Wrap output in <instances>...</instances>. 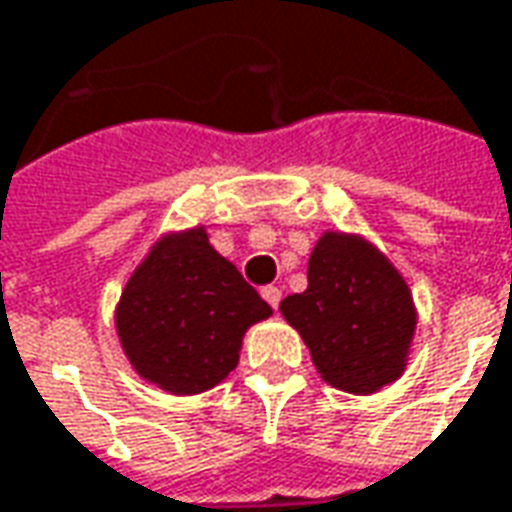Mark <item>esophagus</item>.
Masks as SVG:
<instances>
[{"label": "esophagus", "mask_w": 512, "mask_h": 512, "mask_svg": "<svg viewBox=\"0 0 512 512\" xmlns=\"http://www.w3.org/2000/svg\"><path fill=\"white\" fill-rule=\"evenodd\" d=\"M262 298L270 303L273 309H278V303H281V290H278V287H264Z\"/></svg>", "instance_id": "esophagus-1"}]
</instances>
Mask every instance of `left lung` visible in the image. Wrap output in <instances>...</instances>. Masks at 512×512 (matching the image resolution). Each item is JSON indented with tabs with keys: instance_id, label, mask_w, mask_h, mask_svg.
Wrapping results in <instances>:
<instances>
[{
	"instance_id": "obj_1",
	"label": "left lung",
	"mask_w": 512,
	"mask_h": 512,
	"mask_svg": "<svg viewBox=\"0 0 512 512\" xmlns=\"http://www.w3.org/2000/svg\"><path fill=\"white\" fill-rule=\"evenodd\" d=\"M309 287L281 301L323 382L368 396L407 368L415 303L382 250L365 236L326 231L309 256Z\"/></svg>"
}]
</instances>
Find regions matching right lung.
Returning <instances> with one entry per match:
<instances>
[{"label":"right lung","mask_w":512,"mask_h":512,"mask_svg":"<svg viewBox=\"0 0 512 512\" xmlns=\"http://www.w3.org/2000/svg\"><path fill=\"white\" fill-rule=\"evenodd\" d=\"M270 315L197 225L161 236L133 270L116 303V334L142 379L195 396L236 368L245 331Z\"/></svg>","instance_id":"obj_1"}]
</instances>
